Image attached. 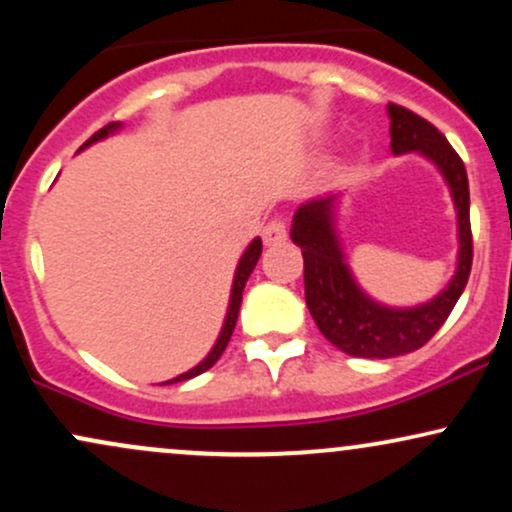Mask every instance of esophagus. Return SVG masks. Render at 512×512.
Returning a JSON list of instances; mask_svg holds the SVG:
<instances>
[{"label": "esophagus", "mask_w": 512, "mask_h": 512, "mask_svg": "<svg viewBox=\"0 0 512 512\" xmlns=\"http://www.w3.org/2000/svg\"><path fill=\"white\" fill-rule=\"evenodd\" d=\"M289 238V231H286V223L281 219H272L267 226L262 228V240L264 245H279Z\"/></svg>", "instance_id": "esophagus-1"}]
</instances>
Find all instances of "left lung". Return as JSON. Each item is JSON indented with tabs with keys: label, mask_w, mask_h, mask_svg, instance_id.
Listing matches in <instances>:
<instances>
[{
	"label": "left lung",
	"mask_w": 512,
	"mask_h": 512,
	"mask_svg": "<svg viewBox=\"0 0 512 512\" xmlns=\"http://www.w3.org/2000/svg\"><path fill=\"white\" fill-rule=\"evenodd\" d=\"M392 154L419 151L436 163L450 187L457 211V269L450 284L433 301L416 308H387L361 291L344 260L337 236V197H320L298 207L291 240L303 252L305 303L315 325L344 354L358 358H392L421 349L460 301L472 272V226H469V180L462 158L431 122L402 105H387Z\"/></svg>",
	"instance_id": "obj_1"
}]
</instances>
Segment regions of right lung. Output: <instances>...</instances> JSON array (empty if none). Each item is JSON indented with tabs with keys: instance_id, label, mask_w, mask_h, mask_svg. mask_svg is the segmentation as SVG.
Listing matches in <instances>:
<instances>
[{
	"instance_id": "obj_1",
	"label": "right lung",
	"mask_w": 512,
	"mask_h": 512,
	"mask_svg": "<svg viewBox=\"0 0 512 512\" xmlns=\"http://www.w3.org/2000/svg\"><path fill=\"white\" fill-rule=\"evenodd\" d=\"M120 127H122L120 122H110V125H105L103 129H98V132L93 134V137L88 139V142H86L84 146H81V149H86V146H91L93 142H101V139L108 137V134L117 132V129H120ZM260 255H262V240H260V238H255V240H252V243L248 245V250L243 252V257H240V262H238V267H236V276H233V289H231V303H228L226 320H223L221 334H219V339H216L214 349H211L209 354H207V358H204L202 363H197L195 368L187 370V373L178 375V378L168 380V383H163V385L180 383V380H190V378H195V375L204 373V370H209L211 366H214L216 361H219L223 351H226L228 342H231V334H233V330H236L238 313H240V303H243V289H245V284H248V279H250L252 269H255V264H257V260H260Z\"/></svg>"
}]
</instances>
